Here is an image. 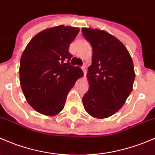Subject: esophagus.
<instances>
[{"label": "esophagus", "instance_id": "34e87169", "mask_svg": "<svg viewBox=\"0 0 155 155\" xmlns=\"http://www.w3.org/2000/svg\"><path fill=\"white\" fill-rule=\"evenodd\" d=\"M81 68H82V71H83L84 74L86 75V73H87V70H86V66H85V65H83V66L81 67Z\"/></svg>", "mask_w": 155, "mask_h": 155}]
</instances>
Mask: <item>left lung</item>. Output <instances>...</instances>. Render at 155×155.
I'll use <instances>...</instances> for the list:
<instances>
[{
	"mask_svg": "<svg viewBox=\"0 0 155 155\" xmlns=\"http://www.w3.org/2000/svg\"><path fill=\"white\" fill-rule=\"evenodd\" d=\"M82 32L93 50L87 73L89 89L82 97L84 108L94 118H108L123 107L132 91V58L124 44L107 31L83 28Z\"/></svg>",
	"mask_w": 155,
	"mask_h": 155,
	"instance_id": "left-lung-1",
	"label": "left lung"
}]
</instances>
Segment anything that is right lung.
I'll list each match as a JSON object with an SVG mask.
<instances>
[{
    "mask_svg": "<svg viewBox=\"0 0 155 155\" xmlns=\"http://www.w3.org/2000/svg\"><path fill=\"white\" fill-rule=\"evenodd\" d=\"M78 28L59 25L34 36L21 54L20 84L28 103L34 110L54 115L64 107L67 96L83 75L79 67L70 64V45Z\"/></svg>",
    "mask_w": 155,
    "mask_h": 155,
    "instance_id": "1",
    "label": "right lung"
}]
</instances>
